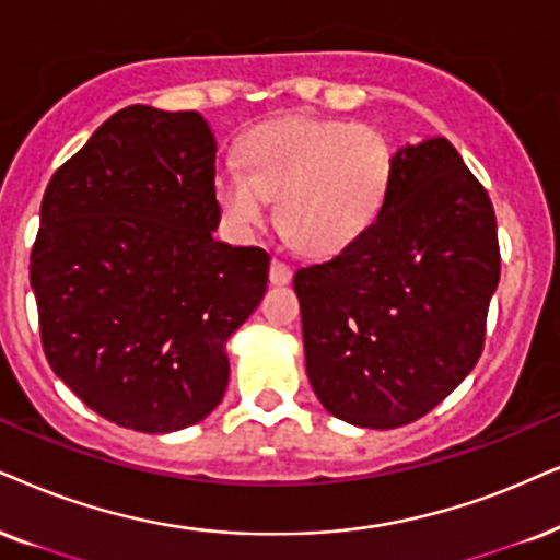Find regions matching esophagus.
Masks as SVG:
<instances>
[{
  "label": "esophagus",
  "instance_id": "34e87169",
  "mask_svg": "<svg viewBox=\"0 0 560 560\" xmlns=\"http://www.w3.org/2000/svg\"><path fill=\"white\" fill-rule=\"evenodd\" d=\"M268 279H271V284H276V287H284V284H289V281H292V268H289L284 260L273 258L271 260V271H268Z\"/></svg>",
  "mask_w": 560,
  "mask_h": 560
}]
</instances>
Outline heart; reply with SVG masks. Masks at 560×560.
Returning a JSON list of instances; mask_svg holds the SVG:
<instances>
[{"label": "heart", "mask_w": 560, "mask_h": 560, "mask_svg": "<svg viewBox=\"0 0 560 560\" xmlns=\"http://www.w3.org/2000/svg\"><path fill=\"white\" fill-rule=\"evenodd\" d=\"M240 162L214 175L219 209L235 230L264 222L276 198V224L296 250L330 256L372 228L390 194V139L366 124L279 118L245 133Z\"/></svg>", "instance_id": "b5f03b06"}]
</instances>
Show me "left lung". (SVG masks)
Returning a JSON list of instances; mask_svg holds the SVG:
<instances>
[{
	"label": "left lung",
	"mask_w": 560,
	"mask_h": 560,
	"mask_svg": "<svg viewBox=\"0 0 560 560\" xmlns=\"http://www.w3.org/2000/svg\"><path fill=\"white\" fill-rule=\"evenodd\" d=\"M499 271L491 198L455 147H402L372 228L294 273L317 400L364 429L427 416L480 359Z\"/></svg>",
	"instance_id": "obj_1"
}]
</instances>
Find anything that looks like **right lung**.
<instances>
[{
  "label": "right lung",
  "instance_id": "1",
  "mask_svg": "<svg viewBox=\"0 0 560 560\" xmlns=\"http://www.w3.org/2000/svg\"><path fill=\"white\" fill-rule=\"evenodd\" d=\"M217 141L196 110L129 105L56 170L31 253L40 343L103 419L167 434L207 419L228 338L264 300L260 247L214 240Z\"/></svg>",
  "mask_w": 560,
  "mask_h": 560
}]
</instances>
